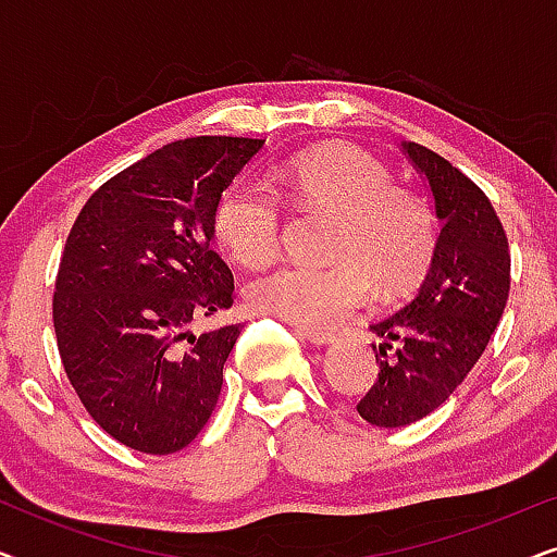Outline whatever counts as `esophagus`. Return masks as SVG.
<instances>
[{
	"instance_id": "esophagus-1",
	"label": "esophagus",
	"mask_w": 557,
	"mask_h": 557,
	"mask_svg": "<svg viewBox=\"0 0 557 557\" xmlns=\"http://www.w3.org/2000/svg\"><path fill=\"white\" fill-rule=\"evenodd\" d=\"M294 334H296V337H301V339L317 342V345H330V342H334L332 330H314V326H304V324H296Z\"/></svg>"
}]
</instances>
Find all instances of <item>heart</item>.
Here are the masks:
<instances>
[{"mask_svg":"<svg viewBox=\"0 0 557 557\" xmlns=\"http://www.w3.org/2000/svg\"><path fill=\"white\" fill-rule=\"evenodd\" d=\"M288 189L304 210L334 218L330 265L286 263L246 288L250 307L304 326H326L368 301L372 281L403 294L429 269L436 225L421 197L395 187L377 159L355 147H324L292 164ZM212 231L235 263L256 269L281 248L284 208L258 180H238L220 197Z\"/></svg>","mask_w":557,"mask_h":557,"instance_id":"b5f03b06","label":"heart"}]
</instances>
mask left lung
<instances>
[{"label": "left lung", "instance_id": "left-lung-1", "mask_svg": "<svg viewBox=\"0 0 557 557\" xmlns=\"http://www.w3.org/2000/svg\"><path fill=\"white\" fill-rule=\"evenodd\" d=\"M429 180L441 231L413 299L370 326L377 380L357 413L380 429L421 421L463 383L509 296V243L490 197L436 151L400 144Z\"/></svg>", "mask_w": 557, "mask_h": 557}]
</instances>
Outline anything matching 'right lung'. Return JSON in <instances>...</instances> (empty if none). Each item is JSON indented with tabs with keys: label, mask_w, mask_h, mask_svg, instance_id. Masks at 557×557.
I'll return each instance as SVG.
<instances>
[{
	"label": "right lung",
	"mask_w": 557,
	"mask_h": 557,
	"mask_svg": "<svg viewBox=\"0 0 557 557\" xmlns=\"http://www.w3.org/2000/svg\"><path fill=\"white\" fill-rule=\"evenodd\" d=\"M261 147L243 136L166 144L103 182L67 235L52 296L60 360L90 418L134 451H180L215 410L240 324L189 326L233 307L212 215Z\"/></svg>",
	"instance_id": "add662e5"
}]
</instances>
